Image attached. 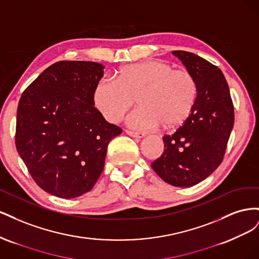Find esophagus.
<instances>
[{"label": "esophagus", "instance_id": "1", "mask_svg": "<svg viewBox=\"0 0 259 259\" xmlns=\"http://www.w3.org/2000/svg\"><path fill=\"white\" fill-rule=\"evenodd\" d=\"M125 133H126L127 135H130L132 137H135V138H142L145 136V133H143V132H133V131L125 130Z\"/></svg>", "mask_w": 259, "mask_h": 259}]
</instances>
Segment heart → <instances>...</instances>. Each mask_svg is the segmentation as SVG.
<instances>
[{
	"label": "heart",
	"mask_w": 259,
	"mask_h": 259,
	"mask_svg": "<svg viewBox=\"0 0 259 259\" xmlns=\"http://www.w3.org/2000/svg\"><path fill=\"white\" fill-rule=\"evenodd\" d=\"M198 93L197 81L189 71L162 60H146L122 67L115 81L99 79L92 101L106 120L117 122L136 98L140 107L128 117L132 126L143 130L163 124L164 128H175L191 115Z\"/></svg>",
	"instance_id": "b5f03b06"
}]
</instances>
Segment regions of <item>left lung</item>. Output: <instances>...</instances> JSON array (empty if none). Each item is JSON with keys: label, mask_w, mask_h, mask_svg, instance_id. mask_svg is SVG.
I'll list each match as a JSON object with an SVG mask.
<instances>
[{"label": "left lung", "mask_w": 259, "mask_h": 259, "mask_svg": "<svg viewBox=\"0 0 259 259\" xmlns=\"http://www.w3.org/2000/svg\"><path fill=\"white\" fill-rule=\"evenodd\" d=\"M198 84L191 115L173 135L163 137L164 151L151 163L164 182L191 187L221 165L234 123L228 83L218 67L198 55L174 51Z\"/></svg>", "instance_id": "1"}]
</instances>
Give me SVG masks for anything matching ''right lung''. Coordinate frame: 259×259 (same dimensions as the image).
Here are the masks:
<instances>
[{"label": "right lung", "instance_id": "1", "mask_svg": "<svg viewBox=\"0 0 259 259\" xmlns=\"http://www.w3.org/2000/svg\"><path fill=\"white\" fill-rule=\"evenodd\" d=\"M104 68L93 61L55 62L20 97L17 151L36 185L55 197L89 192L104 169L109 142L122 133L92 101Z\"/></svg>", "mask_w": 259, "mask_h": 259}]
</instances>
